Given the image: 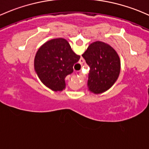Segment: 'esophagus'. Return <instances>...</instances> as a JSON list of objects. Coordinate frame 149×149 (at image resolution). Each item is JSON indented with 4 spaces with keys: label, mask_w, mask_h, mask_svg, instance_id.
Masks as SVG:
<instances>
[{
    "label": "esophagus",
    "mask_w": 149,
    "mask_h": 149,
    "mask_svg": "<svg viewBox=\"0 0 149 149\" xmlns=\"http://www.w3.org/2000/svg\"><path fill=\"white\" fill-rule=\"evenodd\" d=\"M76 79V80H79V81H81V79ZM79 88H80V90L82 91V88H83V84H80V85L79 86Z\"/></svg>",
    "instance_id": "esophagus-1"
}]
</instances>
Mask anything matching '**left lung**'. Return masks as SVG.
Wrapping results in <instances>:
<instances>
[{"instance_id": "1", "label": "left lung", "mask_w": 149, "mask_h": 149, "mask_svg": "<svg viewBox=\"0 0 149 149\" xmlns=\"http://www.w3.org/2000/svg\"><path fill=\"white\" fill-rule=\"evenodd\" d=\"M90 70L88 88L98 95L110 89L119 76L115 53L101 42L91 44L83 54Z\"/></svg>"}]
</instances>
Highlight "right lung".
<instances>
[{
    "instance_id": "right-lung-1",
    "label": "right lung",
    "mask_w": 149,
    "mask_h": 149,
    "mask_svg": "<svg viewBox=\"0 0 149 149\" xmlns=\"http://www.w3.org/2000/svg\"><path fill=\"white\" fill-rule=\"evenodd\" d=\"M43 54L48 58L43 64L38 76L43 84L54 91H61L65 88V79L73 71V65L79 58L68 61L65 51L69 50L68 42L60 40H51L43 46Z\"/></svg>"
}]
</instances>
